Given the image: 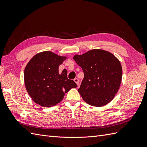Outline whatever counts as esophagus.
Returning <instances> with one entry per match:
<instances>
[{"mask_svg":"<svg viewBox=\"0 0 147 147\" xmlns=\"http://www.w3.org/2000/svg\"><path fill=\"white\" fill-rule=\"evenodd\" d=\"M74 81L76 82V84L78 85V86H79V80L78 78H75L74 79Z\"/></svg>","mask_w":147,"mask_h":147,"instance_id":"1","label":"esophagus"}]
</instances>
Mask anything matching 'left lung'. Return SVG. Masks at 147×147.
I'll return each mask as SVG.
<instances>
[{"mask_svg":"<svg viewBox=\"0 0 147 147\" xmlns=\"http://www.w3.org/2000/svg\"><path fill=\"white\" fill-rule=\"evenodd\" d=\"M73 59L82 68L84 78L78 92L89 105L104 106L114 98L120 87L122 67L120 60L111 53L96 49Z\"/></svg>","mask_w":147,"mask_h":147,"instance_id":"left-lung-1","label":"left lung"}]
</instances>
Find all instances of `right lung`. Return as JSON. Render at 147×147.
Returning a JSON list of instances; mask_svg holds the SVG:
<instances>
[{
	"instance_id": "obj_1",
	"label": "right lung",
	"mask_w": 147,
	"mask_h": 147,
	"mask_svg": "<svg viewBox=\"0 0 147 147\" xmlns=\"http://www.w3.org/2000/svg\"><path fill=\"white\" fill-rule=\"evenodd\" d=\"M67 59L51 51L35 55L24 69L26 90L37 105L53 107L62 100L65 93L77 87L73 80L67 78V71L59 73V66Z\"/></svg>"
}]
</instances>
